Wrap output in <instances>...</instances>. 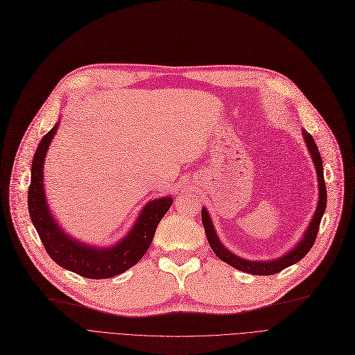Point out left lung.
<instances>
[{
  "mask_svg": "<svg viewBox=\"0 0 355 355\" xmlns=\"http://www.w3.org/2000/svg\"><path fill=\"white\" fill-rule=\"evenodd\" d=\"M302 134H304V139L306 142L309 153L312 155V159H313V164H315V168H316V175H318V181H320L318 207H316V211L313 214V218L311 221V225H309L304 239L300 241V245H297L292 252H289L284 257H279L276 260H270V262H253V260L240 259L236 254H233L232 252H229L225 246L220 243V240H218V237L214 232V227L211 225L210 216L206 211V209H202L201 210V220H202L204 230H206V236H207V240L210 243V248L217 254V257H220L223 260V262L229 263L230 266H233V268H236L241 272H248V273H252V275H275L277 272L284 270L285 268H288V266H291L296 262H300V260L313 246L315 240H316V234H318V230H320L322 214H324L325 207H327V187H325V180H324L322 159H321V155L318 153V146H316L313 138L306 132V130H302Z\"/></svg>",
  "mask_w": 355,
  "mask_h": 355,
  "instance_id": "left-lung-1",
  "label": "left lung"
}]
</instances>
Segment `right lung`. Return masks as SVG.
Returning a JSON list of instances; mask_svg holds the SVG:
<instances>
[{
    "instance_id": "right-lung-1",
    "label": "right lung",
    "mask_w": 355,
    "mask_h": 355,
    "mask_svg": "<svg viewBox=\"0 0 355 355\" xmlns=\"http://www.w3.org/2000/svg\"><path fill=\"white\" fill-rule=\"evenodd\" d=\"M58 130L55 123L37 146L31 164L28 187V213L49 256L59 266L89 279L114 277L137 265L148 250L158 223L170 210L173 198L165 197L148 202L129 234L114 248L98 249L70 239L54 221L43 191V164L47 148Z\"/></svg>"
}]
</instances>
